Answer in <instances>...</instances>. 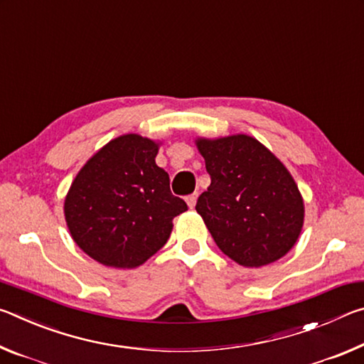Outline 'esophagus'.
I'll use <instances>...</instances> for the list:
<instances>
[{"label":"esophagus","mask_w":364,"mask_h":364,"mask_svg":"<svg viewBox=\"0 0 364 364\" xmlns=\"http://www.w3.org/2000/svg\"><path fill=\"white\" fill-rule=\"evenodd\" d=\"M186 202H188L189 208H193L196 205V202H197V193H193V194L186 196Z\"/></svg>","instance_id":"esophagus-1"}]
</instances>
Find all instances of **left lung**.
<instances>
[{
	"label": "left lung",
	"mask_w": 364,
	"mask_h": 364,
	"mask_svg": "<svg viewBox=\"0 0 364 364\" xmlns=\"http://www.w3.org/2000/svg\"><path fill=\"white\" fill-rule=\"evenodd\" d=\"M197 147L212 183L196 210L220 250L250 268L284 257L297 242L305 212L287 168L245 134L197 139Z\"/></svg>",
	"instance_id": "1"
}]
</instances>
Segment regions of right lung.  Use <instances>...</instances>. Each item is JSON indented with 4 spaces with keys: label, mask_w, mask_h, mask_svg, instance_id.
Masks as SVG:
<instances>
[{
    "label": "right lung",
    "mask_w": 364,
    "mask_h": 364,
    "mask_svg": "<svg viewBox=\"0 0 364 364\" xmlns=\"http://www.w3.org/2000/svg\"><path fill=\"white\" fill-rule=\"evenodd\" d=\"M159 144L123 134L78 171L64 213L73 241L96 262L136 268L168 241L173 218L188 210L157 167Z\"/></svg>",
    "instance_id": "1"
}]
</instances>
